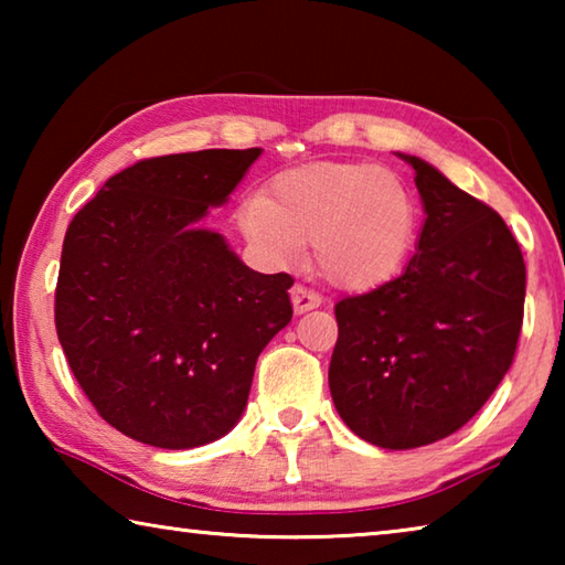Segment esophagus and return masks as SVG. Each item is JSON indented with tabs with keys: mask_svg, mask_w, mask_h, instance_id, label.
<instances>
[{
	"mask_svg": "<svg viewBox=\"0 0 565 565\" xmlns=\"http://www.w3.org/2000/svg\"><path fill=\"white\" fill-rule=\"evenodd\" d=\"M291 303H294V311L296 313H306V311L317 309V306L321 303V299H319V294H313L311 289H306V286L296 284L294 289H291Z\"/></svg>",
	"mask_w": 565,
	"mask_h": 565,
	"instance_id": "34e87169",
	"label": "esophagus"
}]
</instances>
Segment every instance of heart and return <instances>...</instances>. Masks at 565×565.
Segmentation results:
<instances>
[{
	"mask_svg": "<svg viewBox=\"0 0 565 565\" xmlns=\"http://www.w3.org/2000/svg\"><path fill=\"white\" fill-rule=\"evenodd\" d=\"M246 242L271 266H294L313 244L323 279L369 291L404 269L418 234V209L396 171L366 161H321L284 171L266 196L238 204Z\"/></svg>",
	"mask_w": 565,
	"mask_h": 565,
	"instance_id": "obj_1",
	"label": "heart"
}]
</instances>
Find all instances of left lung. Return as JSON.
Returning <instances> with one entry per match:
<instances>
[{
  "mask_svg": "<svg viewBox=\"0 0 565 565\" xmlns=\"http://www.w3.org/2000/svg\"><path fill=\"white\" fill-rule=\"evenodd\" d=\"M426 222L406 271L337 303L333 406L363 441L406 451L451 436L511 369L525 264L511 228L441 171L406 157Z\"/></svg>",
  "mask_w": 565,
  "mask_h": 565,
  "instance_id": "1",
  "label": "left lung"
}]
</instances>
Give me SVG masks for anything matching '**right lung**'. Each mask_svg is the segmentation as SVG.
Returning a JSON list of instances; mask_svg holds the SVG:
<instances>
[{
  "mask_svg": "<svg viewBox=\"0 0 565 565\" xmlns=\"http://www.w3.org/2000/svg\"><path fill=\"white\" fill-rule=\"evenodd\" d=\"M259 154L141 159L66 228L56 337L97 414L134 441L179 451L232 431L256 359L291 321V276L248 269L199 226Z\"/></svg>",
  "mask_w": 565,
  "mask_h": 565,
  "instance_id": "add662e5",
  "label": "right lung"
}]
</instances>
